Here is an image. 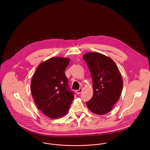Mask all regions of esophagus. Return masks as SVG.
Instances as JSON below:
<instances>
[{
	"mask_svg": "<svg viewBox=\"0 0 150 150\" xmlns=\"http://www.w3.org/2000/svg\"><path fill=\"white\" fill-rule=\"evenodd\" d=\"M82 90H83L82 88H80L79 90H76V92L77 93V94L79 95V94H80V93L82 92Z\"/></svg>",
	"mask_w": 150,
	"mask_h": 150,
	"instance_id": "obj_1",
	"label": "esophagus"
}]
</instances>
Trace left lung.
I'll return each instance as SVG.
<instances>
[{"label": "left lung", "instance_id": "left-lung-1", "mask_svg": "<svg viewBox=\"0 0 150 150\" xmlns=\"http://www.w3.org/2000/svg\"><path fill=\"white\" fill-rule=\"evenodd\" d=\"M89 69L93 95L86 102L89 110L98 115L110 112L119 99L123 82L118 67L109 57L98 52L83 56Z\"/></svg>", "mask_w": 150, "mask_h": 150}]
</instances>
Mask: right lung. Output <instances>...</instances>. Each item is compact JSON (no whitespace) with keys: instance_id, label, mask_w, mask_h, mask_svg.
<instances>
[{"instance_id":"right-lung-1","label":"right lung","mask_w":150,"mask_h":150,"mask_svg":"<svg viewBox=\"0 0 150 150\" xmlns=\"http://www.w3.org/2000/svg\"><path fill=\"white\" fill-rule=\"evenodd\" d=\"M70 63L66 58H51L37 68L30 89L38 108L50 118L56 119L68 112L74 92L68 85L64 70Z\"/></svg>"}]
</instances>
